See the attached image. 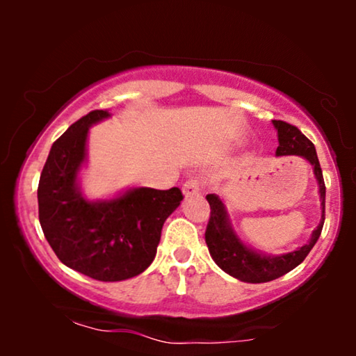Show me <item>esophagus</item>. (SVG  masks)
Returning a JSON list of instances; mask_svg holds the SVG:
<instances>
[{
	"label": "esophagus",
	"mask_w": 356,
	"mask_h": 356,
	"mask_svg": "<svg viewBox=\"0 0 356 356\" xmlns=\"http://www.w3.org/2000/svg\"><path fill=\"white\" fill-rule=\"evenodd\" d=\"M201 186H202V181L199 178H191L188 179L186 183L183 184V194L186 197L189 196H196V194L201 191Z\"/></svg>",
	"instance_id": "esophagus-1"
}]
</instances>
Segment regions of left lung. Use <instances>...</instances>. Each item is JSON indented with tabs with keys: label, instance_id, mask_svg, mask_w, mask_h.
I'll list each match as a JSON object with an SVG mask.
<instances>
[{
	"label": "left lung",
	"instance_id": "left-lung-1",
	"mask_svg": "<svg viewBox=\"0 0 356 356\" xmlns=\"http://www.w3.org/2000/svg\"><path fill=\"white\" fill-rule=\"evenodd\" d=\"M274 126L279 133V147L277 155H300L314 165L316 178L319 181L321 204H323V222L313 232L308 245L301 246L300 250L284 256H262L246 248L238 238L233 235V230L228 225L227 212L223 207L220 197L216 194H207L206 199L211 206V217H209L206 228V243L211 252L212 259L217 266L227 274L235 277L241 282H250V284H262V282H270L285 275L286 272L293 270L305 261L309 254L313 246L323 232L324 218H325V184L323 178V170H321L318 154H316L314 144L296 128V126L285 123L282 120H274Z\"/></svg>",
	"mask_w": 356,
	"mask_h": 356
}]
</instances>
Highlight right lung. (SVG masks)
<instances>
[{
    "instance_id": "obj_1",
    "label": "right lung",
    "mask_w": 356,
    "mask_h": 356,
    "mask_svg": "<svg viewBox=\"0 0 356 356\" xmlns=\"http://www.w3.org/2000/svg\"><path fill=\"white\" fill-rule=\"evenodd\" d=\"M108 116L94 110L51 145L38 181V218L63 264L90 279L118 282L154 261L163 222L179 206V188H138L108 202H89L76 186L89 126Z\"/></svg>"
}]
</instances>
